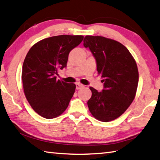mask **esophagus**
<instances>
[{
  "mask_svg": "<svg viewBox=\"0 0 160 160\" xmlns=\"http://www.w3.org/2000/svg\"><path fill=\"white\" fill-rule=\"evenodd\" d=\"M82 87H83V85H82V84L79 83H76V89H81Z\"/></svg>",
  "mask_w": 160,
  "mask_h": 160,
  "instance_id": "esophagus-1",
  "label": "esophagus"
}]
</instances>
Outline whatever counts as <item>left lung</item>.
Instances as JSON below:
<instances>
[{"instance_id":"obj_1","label":"left lung","mask_w":160,"mask_h":160,"mask_svg":"<svg viewBox=\"0 0 160 160\" xmlns=\"http://www.w3.org/2000/svg\"><path fill=\"white\" fill-rule=\"evenodd\" d=\"M83 45L96 60L98 75L104 89L98 92L92 87L88 102L91 114L102 122L121 116L135 98L139 72L135 60L121 43L103 36H86Z\"/></svg>"}]
</instances>
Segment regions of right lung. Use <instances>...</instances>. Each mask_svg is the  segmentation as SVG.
<instances>
[{
	"label": "right lung",
	"mask_w": 160,
	"mask_h": 160,
	"mask_svg": "<svg viewBox=\"0 0 160 160\" xmlns=\"http://www.w3.org/2000/svg\"><path fill=\"white\" fill-rule=\"evenodd\" d=\"M81 35L52 36L36 43L24 60L21 78L25 98L33 110L51 119L65 111L76 85L57 80L67 67L68 54L83 41Z\"/></svg>",
	"instance_id": "right-lung-1"
}]
</instances>
